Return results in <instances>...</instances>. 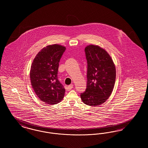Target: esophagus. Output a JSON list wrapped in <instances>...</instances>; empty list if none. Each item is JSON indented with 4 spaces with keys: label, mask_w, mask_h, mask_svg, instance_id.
Segmentation results:
<instances>
[{
    "label": "esophagus",
    "mask_w": 148,
    "mask_h": 148,
    "mask_svg": "<svg viewBox=\"0 0 148 148\" xmlns=\"http://www.w3.org/2000/svg\"><path fill=\"white\" fill-rule=\"evenodd\" d=\"M73 88V85L71 84L70 85H69V86H67L66 87V89L67 90L69 91V90H71V89Z\"/></svg>",
    "instance_id": "1"
}]
</instances>
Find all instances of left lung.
Listing matches in <instances>:
<instances>
[{
  "label": "left lung",
  "mask_w": 148,
  "mask_h": 148,
  "mask_svg": "<svg viewBox=\"0 0 148 148\" xmlns=\"http://www.w3.org/2000/svg\"><path fill=\"white\" fill-rule=\"evenodd\" d=\"M88 63L87 86L80 97L88 106H100L112 94L116 78L113 59L106 50L90 44L85 48Z\"/></svg>",
  "instance_id": "obj_1"
}]
</instances>
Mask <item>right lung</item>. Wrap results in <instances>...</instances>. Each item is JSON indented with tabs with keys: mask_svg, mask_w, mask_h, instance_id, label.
Segmentation results:
<instances>
[{
	"mask_svg": "<svg viewBox=\"0 0 148 148\" xmlns=\"http://www.w3.org/2000/svg\"><path fill=\"white\" fill-rule=\"evenodd\" d=\"M66 48L59 44L46 46L36 55L30 71L31 84L38 98L47 104L60 103L65 89L58 79L59 63Z\"/></svg>",
	"mask_w": 148,
	"mask_h": 148,
	"instance_id": "1",
	"label": "right lung"
}]
</instances>
